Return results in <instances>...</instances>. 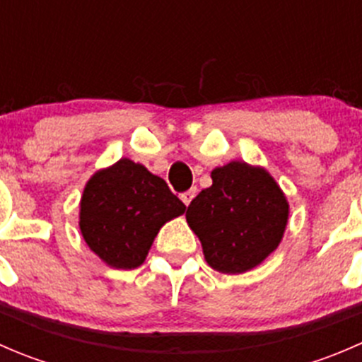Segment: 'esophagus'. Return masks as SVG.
<instances>
[{"label":"esophagus","mask_w":362,"mask_h":362,"mask_svg":"<svg viewBox=\"0 0 362 362\" xmlns=\"http://www.w3.org/2000/svg\"><path fill=\"white\" fill-rule=\"evenodd\" d=\"M196 187H192V189H189V191H185V192H182L180 194V198H182V202H184L185 204H187L189 206V203L192 202V199H194V196H196Z\"/></svg>","instance_id":"esophagus-1"}]
</instances>
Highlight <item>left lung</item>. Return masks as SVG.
Segmentation results:
<instances>
[{"label": "left lung", "instance_id": "8db88e82", "mask_svg": "<svg viewBox=\"0 0 362 362\" xmlns=\"http://www.w3.org/2000/svg\"><path fill=\"white\" fill-rule=\"evenodd\" d=\"M211 180L185 217L211 268L229 275L249 272L279 247L289 203L268 171L242 160L215 168Z\"/></svg>", "mask_w": 362, "mask_h": 362}]
</instances>
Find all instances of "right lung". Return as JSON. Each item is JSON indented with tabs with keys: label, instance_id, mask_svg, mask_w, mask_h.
<instances>
[{
	"label": "right lung",
	"instance_id": "add662e5",
	"mask_svg": "<svg viewBox=\"0 0 362 362\" xmlns=\"http://www.w3.org/2000/svg\"><path fill=\"white\" fill-rule=\"evenodd\" d=\"M185 204L163 178L120 159L87 182L80 203V231L94 254L117 269L138 268L164 222Z\"/></svg>",
	"mask_w": 362,
	"mask_h": 362
}]
</instances>
